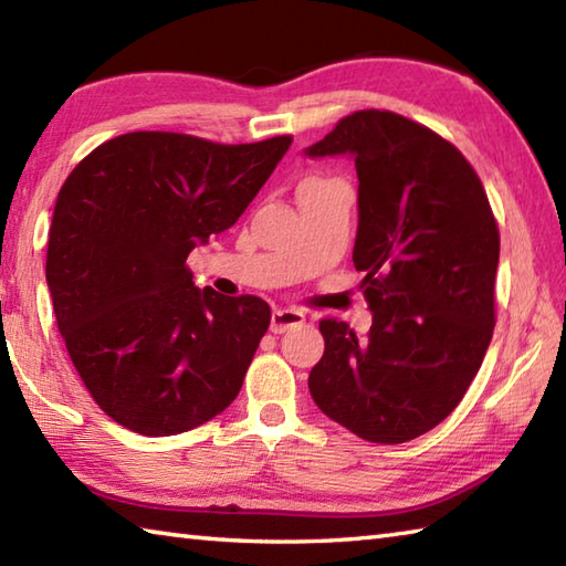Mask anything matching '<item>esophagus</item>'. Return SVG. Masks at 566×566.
I'll return each instance as SVG.
<instances>
[{
    "label": "esophagus",
    "instance_id": "34e87169",
    "mask_svg": "<svg viewBox=\"0 0 566 566\" xmlns=\"http://www.w3.org/2000/svg\"><path fill=\"white\" fill-rule=\"evenodd\" d=\"M304 322V312L300 310H274L272 312V332L274 334H284L286 329L300 327Z\"/></svg>",
    "mask_w": 566,
    "mask_h": 566
}]
</instances>
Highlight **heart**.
Returning <instances> with one entry per match:
<instances>
[{"mask_svg": "<svg viewBox=\"0 0 566 566\" xmlns=\"http://www.w3.org/2000/svg\"><path fill=\"white\" fill-rule=\"evenodd\" d=\"M322 181H327V179H319V177L304 179V181H302V185H300V189H296V191H302V189H312V187H317V185H322Z\"/></svg>", "mask_w": 566, "mask_h": 566, "instance_id": "obj_1", "label": "heart"}]
</instances>
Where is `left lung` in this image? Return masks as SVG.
<instances>
[{
	"instance_id": "left-lung-1",
	"label": "left lung",
	"mask_w": 566,
	"mask_h": 566,
	"mask_svg": "<svg viewBox=\"0 0 566 566\" xmlns=\"http://www.w3.org/2000/svg\"><path fill=\"white\" fill-rule=\"evenodd\" d=\"M306 155L354 157L352 260L375 314L367 337L347 322H319L312 399L367 442H409L452 415L482 367L494 332L500 227L462 151L401 114L354 112Z\"/></svg>"
}]
</instances>
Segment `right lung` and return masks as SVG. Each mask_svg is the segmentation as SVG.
<instances>
[{
  "mask_svg": "<svg viewBox=\"0 0 566 566\" xmlns=\"http://www.w3.org/2000/svg\"><path fill=\"white\" fill-rule=\"evenodd\" d=\"M290 145V134L219 145L129 132L66 177L46 284L74 369L117 424L145 437L189 432L239 395L270 304L197 290L187 256L242 217Z\"/></svg>",
  "mask_w": 566,
  "mask_h": 566,
  "instance_id": "right-lung-1",
  "label": "right lung"
}]
</instances>
